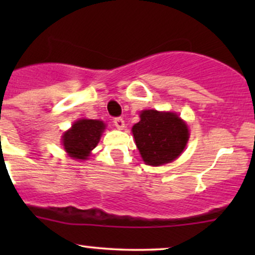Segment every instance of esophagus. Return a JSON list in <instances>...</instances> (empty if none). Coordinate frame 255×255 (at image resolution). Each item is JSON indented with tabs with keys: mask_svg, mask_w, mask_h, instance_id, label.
I'll use <instances>...</instances> for the list:
<instances>
[{
	"mask_svg": "<svg viewBox=\"0 0 255 255\" xmlns=\"http://www.w3.org/2000/svg\"><path fill=\"white\" fill-rule=\"evenodd\" d=\"M114 125H115V127L118 128V129H124L125 128V121L122 118H115L114 119Z\"/></svg>",
	"mask_w": 255,
	"mask_h": 255,
	"instance_id": "obj_1",
	"label": "esophagus"
}]
</instances>
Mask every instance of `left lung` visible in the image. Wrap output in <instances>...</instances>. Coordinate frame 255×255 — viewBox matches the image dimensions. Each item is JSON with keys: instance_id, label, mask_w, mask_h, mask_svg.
I'll return each instance as SVG.
<instances>
[{"instance_id": "left-lung-1", "label": "left lung", "mask_w": 255, "mask_h": 255, "mask_svg": "<svg viewBox=\"0 0 255 255\" xmlns=\"http://www.w3.org/2000/svg\"><path fill=\"white\" fill-rule=\"evenodd\" d=\"M131 133L142 160L153 166L176 159L189 139L188 127L177 114L157 110L141 111Z\"/></svg>"}]
</instances>
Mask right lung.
Returning a JSON list of instances; mask_svg holds the SVG:
<instances>
[{"label":"right lung","instance_id":"1","mask_svg":"<svg viewBox=\"0 0 255 255\" xmlns=\"http://www.w3.org/2000/svg\"><path fill=\"white\" fill-rule=\"evenodd\" d=\"M105 124L99 120L83 119L74 122L72 128L62 136L64 150L69 157L75 159H87L91 151L97 146Z\"/></svg>","mask_w":255,"mask_h":255}]
</instances>
